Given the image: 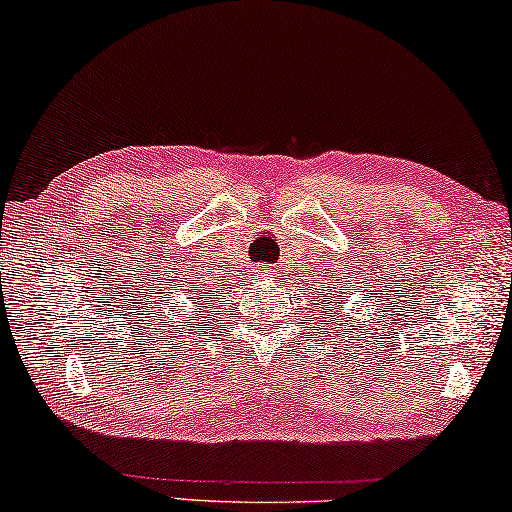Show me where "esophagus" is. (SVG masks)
I'll return each instance as SVG.
<instances>
[{
  "label": "esophagus",
  "instance_id": "1",
  "mask_svg": "<svg viewBox=\"0 0 512 512\" xmlns=\"http://www.w3.org/2000/svg\"><path fill=\"white\" fill-rule=\"evenodd\" d=\"M257 274H260V278H269L271 276V269L260 267V269H257Z\"/></svg>",
  "mask_w": 512,
  "mask_h": 512
}]
</instances>
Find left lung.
Returning <instances> with one entry per match:
<instances>
[{"label": "left lung", "mask_w": 512, "mask_h": 512, "mask_svg": "<svg viewBox=\"0 0 512 512\" xmlns=\"http://www.w3.org/2000/svg\"><path fill=\"white\" fill-rule=\"evenodd\" d=\"M335 293H340V288H333V286H328V290L326 293H323L321 297H316V304H319V309H323V307H328V304H333V302H338V307L342 304V300H345V295H335ZM328 319H331V316H328ZM340 326V323H338Z\"/></svg>", "instance_id": "left-lung-1"}]
</instances>
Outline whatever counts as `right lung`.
Masks as SVG:
<instances>
[{
    "label": "right lung",
    "instance_id": "add662e5",
    "mask_svg": "<svg viewBox=\"0 0 512 512\" xmlns=\"http://www.w3.org/2000/svg\"><path fill=\"white\" fill-rule=\"evenodd\" d=\"M208 295H215V290H210V293H205V297H208ZM189 300H193V302L198 300V290H193V297H189ZM208 302H212V300H208ZM191 319H198V316H191Z\"/></svg>",
    "mask_w": 512,
    "mask_h": 512
}]
</instances>
